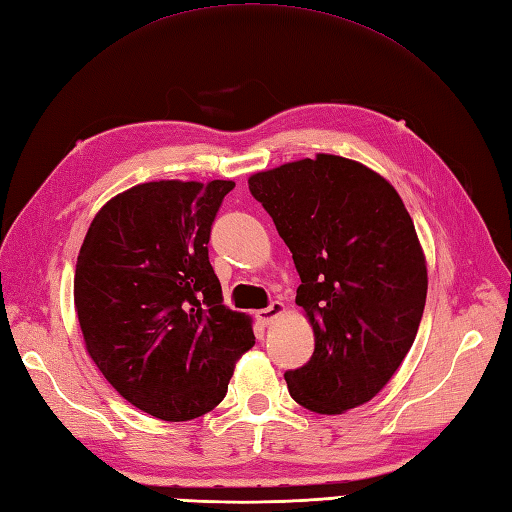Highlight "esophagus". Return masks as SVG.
Instances as JSON below:
<instances>
[{"mask_svg": "<svg viewBox=\"0 0 512 512\" xmlns=\"http://www.w3.org/2000/svg\"><path fill=\"white\" fill-rule=\"evenodd\" d=\"M282 311H285V304L278 302V300H274V302H271V304L267 306V309H263V311H258V313H256V320H258L260 324H271V322H274L276 317H278Z\"/></svg>", "mask_w": 512, "mask_h": 512, "instance_id": "1", "label": "esophagus"}]
</instances>
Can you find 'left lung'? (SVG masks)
<instances>
[{"label": "left lung", "instance_id": "obj_1", "mask_svg": "<svg viewBox=\"0 0 512 512\" xmlns=\"http://www.w3.org/2000/svg\"><path fill=\"white\" fill-rule=\"evenodd\" d=\"M293 254L295 304L313 326L309 363L285 372L295 403L342 414L377 396L418 333L427 265L399 192L339 155L289 162L247 179Z\"/></svg>", "mask_w": 512, "mask_h": 512}]
</instances>
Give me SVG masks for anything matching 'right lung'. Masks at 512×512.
I'll use <instances>...</instances> for the list:
<instances>
[{"label":"right lung","mask_w":512,"mask_h":512,"mask_svg":"<svg viewBox=\"0 0 512 512\" xmlns=\"http://www.w3.org/2000/svg\"><path fill=\"white\" fill-rule=\"evenodd\" d=\"M234 181H149L94 217L76 260L85 348L138 410L179 423L214 410L252 317L223 304L208 258L214 217Z\"/></svg>","instance_id":"add662e5"}]
</instances>
